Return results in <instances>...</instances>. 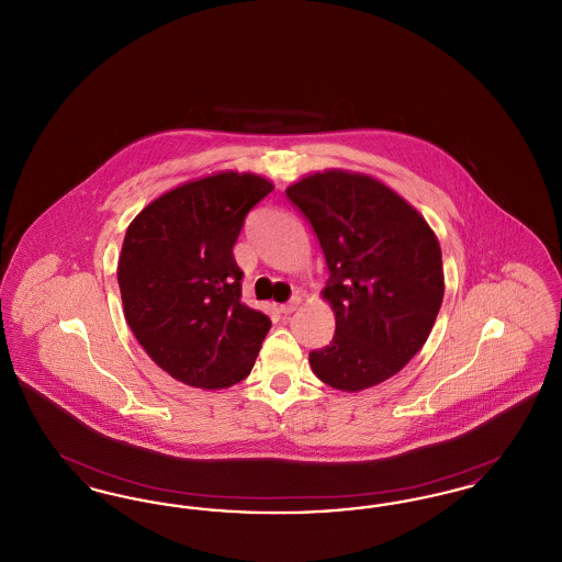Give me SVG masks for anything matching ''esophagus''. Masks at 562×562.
<instances>
[{"mask_svg":"<svg viewBox=\"0 0 562 562\" xmlns=\"http://www.w3.org/2000/svg\"><path fill=\"white\" fill-rule=\"evenodd\" d=\"M301 305V299L299 296H293L289 303H284V305H280V314H284V316H289V314H293L294 310Z\"/></svg>","mask_w":562,"mask_h":562,"instance_id":"1","label":"esophagus"}]
</instances>
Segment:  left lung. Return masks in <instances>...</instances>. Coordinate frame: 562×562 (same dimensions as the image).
Returning <instances> with one entry per match:
<instances>
[{
  "label": "left lung",
  "mask_w": 562,
  "mask_h": 562,
  "mask_svg": "<svg viewBox=\"0 0 562 562\" xmlns=\"http://www.w3.org/2000/svg\"><path fill=\"white\" fill-rule=\"evenodd\" d=\"M286 195L312 223L330 271L322 296L335 312V337L310 353L312 371L341 392L379 385L428 341L445 296L438 238L369 175L324 170Z\"/></svg>",
  "instance_id": "8db88e82"
}]
</instances>
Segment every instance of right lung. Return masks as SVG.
<instances>
[{"label":"right lung","mask_w":562,"mask_h":562,"mask_svg":"<svg viewBox=\"0 0 562 562\" xmlns=\"http://www.w3.org/2000/svg\"><path fill=\"white\" fill-rule=\"evenodd\" d=\"M273 186L252 172H216L161 193L134 216L117 261L124 316L161 371L202 390L246 379L268 335L241 303L234 244Z\"/></svg>","instance_id":"right-lung-1"}]
</instances>
